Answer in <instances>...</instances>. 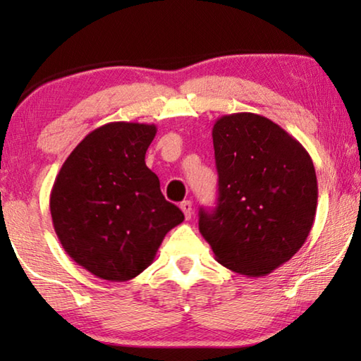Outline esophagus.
<instances>
[{"label": "esophagus", "instance_id": "34e87169", "mask_svg": "<svg viewBox=\"0 0 361 361\" xmlns=\"http://www.w3.org/2000/svg\"><path fill=\"white\" fill-rule=\"evenodd\" d=\"M180 209L183 210V213H185V218L186 219H191V216H192V204H191V200H185V202H181Z\"/></svg>", "mask_w": 361, "mask_h": 361}]
</instances>
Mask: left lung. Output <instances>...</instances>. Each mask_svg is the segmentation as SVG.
I'll return each mask as SVG.
<instances>
[{"label": "left lung", "mask_w": 361, "mask_h": 361, "mask_svg": "<svg viewBox=\"0 0 361 361\" xmlns=\"http://www.w3.org/2000/svg\"><path fill=\"white\" fill-rule=\"evenodd\" d=\"M218 170L215 210L199 231L224 267L262 277L291 259L312 229L319 186L298 140L264 116L226 114L212 130Z\"/></svg>", "instance_id": "left-lung-1"}]
</instances>
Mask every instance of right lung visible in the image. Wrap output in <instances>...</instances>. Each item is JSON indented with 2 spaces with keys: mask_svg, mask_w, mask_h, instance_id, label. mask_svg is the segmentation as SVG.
<instances>
[{
  "mask_svg": "<svg viewBox=\"0 0 361 361\" xmlns=\"http://www.w3.org/2000/svg\"><path fill=\"white\" fill-rule=\"evenodd\" d=\"M156 132L140 122L102 126L71 151L54 181L49 207L56 234L66 255L95 277H137L185 219L146 167Z\"/></svg>",
  "mask_w": 361,
  "mask_h": 361,
  "instance_id": "right-lung-1",
  "label": "right lung"
}]
</instances>
